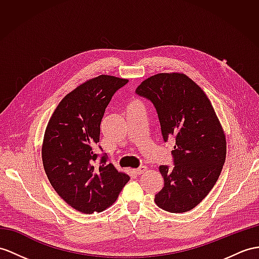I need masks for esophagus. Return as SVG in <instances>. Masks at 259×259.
Returning a JSON list of instances; mask_svg holds the SVG:
<instances>
[{
	"label": "esophagus",
	"mask_w": 259,
	"mask_h": 259,
	"mask_svg": "<svg viewBox=\"0 0 259 259\" xmlns=\"http://www.w3.org/2000/svg\"><path fill=\"white\" fill-rule=\"evenodd\" d=\"M146 170H147V167H146V166H141V167H138V168L134 169V172H135L136 175H142V174H144L145 171H146Z\"/></svg>",
	"instance_id": "obj_1"
}]
</instances>
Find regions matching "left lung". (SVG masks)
<instances>
[{"mask_svg":"<svg viewBox=\"0 0 259 259\" xmlns=\"http://www.w3.org/2000/svg\"><path fill=\"white\" fill-rule=\"evenodd\" d=\"M136 93L153 102L165 142L176 140L175 166L159 167L163 187L155 203L170 213L190 211L215 185L226 157L224 130L211 101L182 72L151 75Z\"/></svg>","mask_w":259,"mask_h":259,"instance_id":"left-lung-1","label":"left lung"}]
</instances>
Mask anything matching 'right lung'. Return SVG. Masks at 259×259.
I'll return each mask as SVG.
<instances>
[{
  "mask_svg": "<svg viewBox=\"0 0 259 259\" xmlns=\"http://www.w3.org/2000/svg\"><path fill=\"white\" fill-rule=\"evenodd\" d=\"M127 79L101 74L78 85L60 101L47 124L41 159L55 191L79 212H102L115 202L130 176L106 156L96 165L94 146L113 94Z\"/></svg>",
  "mask_w": 259,
  "mask_h": 259,
  "instance_id": "1",
  "label": "right lung"
}]
</instances>
